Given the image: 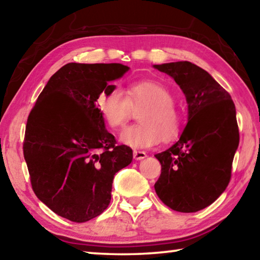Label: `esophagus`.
I'll list each match as a JSON object with an SVG mask.
<instances>
[{
	"label": "esophagus",
	"instance_id": "obj_1",
	"mask_svg": "<svg viewBox=\"0 0 260 260\" xmlns=\"http://www.w3.org/2000/svg\"><path fill=\"white\" fill-rule=\"evenodd\" d=\"M133 156L136 160H141L143 159V158L147 157V153L144 151H140V150H134L133 152Z\"/></svg>",
	"mask_w": 260,
	"mask_h": 260
}]
</instances>
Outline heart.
I'll return each instance as SVG.
<instances>
[{
	"label": "heart",
	"instance_id": "b5f03b06",
	"mask_svg": "<svg viewBox=\"0 0 260 260\" xmlns=\"http://www.w3.org/2000/svg\"><path fill=\"white\" fill-rule=\"evenodd\" d=\"M98 107L105 122L120 128L134 111L140 124L128 126L120 134V141L132 148H150L162 139L172 141L181 132V113L174 104L169 87L157 81L132 83L126 95L118 87H111L99 96Z\"/></svg>",
	"mask_w": 260,
	"mask_h": 260
}]
</instances>
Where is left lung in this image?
I'll use <instances>...</instances> for the list:
<instances>
[{
	"label": "left lung",
	"mask_w": 260,
	"mask_h": 260,
	"mask_svg": "<svg viewBox=\"0 0 260 260\" xmlns=\"http://www.w3.org/2000/svg\"><path fill=\"white\" fill-rule=\"evenodd\" d=\"M186 95L188 124L177 143L155 157L161 172L156 193L170 209L197 212L225 191L240 142L231 95L205 70L190 61L155 65Z\"/></svg>",
	"instance_id": "1"
}]
</instances>
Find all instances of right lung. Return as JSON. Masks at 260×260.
Segmentation results:
<instances>
[{"instance_id":"obj_1","label":"right lung","mask_w":260,"mask_h":260,"mask_svg":"<svg viewBox=\"0 0 260 260\" xmlns=\"http://www.w3.org/2000/svg\"><path fill=\"white\" fill-rule=\"evenodd\" d=\"M122 64L69 63L43 88L30 110L23 143L33 191L56 214L73 222L98 217L111 201L112 180L133 151L118 146L96 105Z\"/></svg>"}]
</instances>
